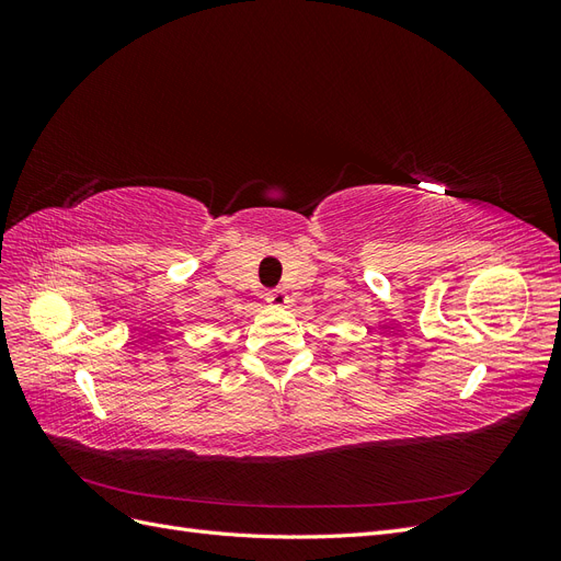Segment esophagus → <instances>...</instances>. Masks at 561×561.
<instances>
[{
    "label": "esophagus",
    "mask_w": 561,
    "mask_h": 561,
    "mask_svg": "<svg viewBox=\"0 0 561 561\" xmlns=\"http://www.w3.org/2000/svg\"><path fill=\"white\" fill-rule=\"evenodd\" d=\"M266 301L271 304V307H285V304H287V293L280 290V287H276V290H268L266 293Z\"/></svg>",
    "instance_id": "34e87169"
}]
</instances>
